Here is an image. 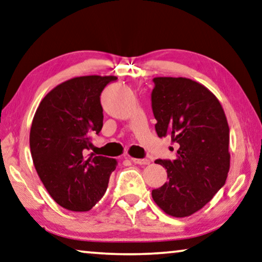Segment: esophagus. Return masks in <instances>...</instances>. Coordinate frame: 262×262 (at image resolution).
Wrapping results in <instances>:
<instances>
[{
  "mask_svg": "<svg viewBox=\"0 0 262 262\" xmlns=\"http://www.w3.org/2000/svg\"><path fill=\"white\" fill-rule=\"evenodd\" d=\"M132 162L136 163V165H140V166H144V165H149L150 163V160L148 159H134V158H130Z\"/></svg>",
  "mask_w": 262,
  "mask_h": 262,
  "instance_id": "obj_1",
  "label": "esophagus"
}]
</instances>
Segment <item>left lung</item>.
Listing matches in <instances>:
<instances>
[{"label":"left lung","instance_id":"8db88e82","mask_svg":"<svg viewBox=\"0 0 262 262\" xmlns=\"http://www.w3.org/2000/svg\"><path fill=\"white\" fill-rule=\"evenodd\" d=\"M151 109L159 138L169 135L177 158L156 160L167 181L151 190L168 215L185 217L201 209L224 187L231 155L225 112L212 92L186 77H155Z\"/></svg>","mask_w":262,"mask_h":262}]
</instances>
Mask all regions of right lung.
<instances>
[{
  "label": "right lung",
  "instance_id": "right-lung-1",
  "mask_svg": "<svg viewBox=\"0 0 262 262\" xmlns=\"http://www.w3.org/2000/svg\"><path fill=\"white\" fill-rule=\"evenodd\" d=\"M116 76H80L58 84L41 101L30 128V151L38 177L54 200L87 212L106 193L116 160L84 159L92 135L103 126L100 96Z\"/></svg>",
  "mask_w": 262,
  "mask_h": 262
}]
</instances>
